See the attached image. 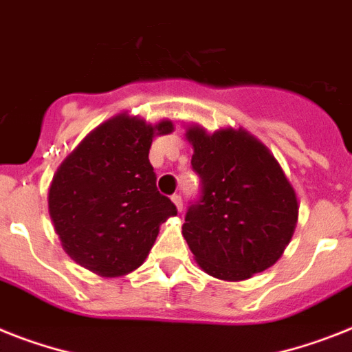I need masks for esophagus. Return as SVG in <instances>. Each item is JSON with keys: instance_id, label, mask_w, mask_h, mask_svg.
Listing matches in <instances>:
<instances>
[{"instance_id": "1", "label": "esophagus", "mask_w": 352, "mask_h": 352, "mask_svg": "<svg viewBox=\"0 0 352 352\" xmlns=\"http://www.w3.org/2000/svg\"><path fill=\"white\" fill-rule=\"evenodd\" d=\"M170 199H173V203H174V205H176V210H178V212H182V208H183L182 196H179V194H174V196L170 197Z\"/></svg>"}]
</instances>
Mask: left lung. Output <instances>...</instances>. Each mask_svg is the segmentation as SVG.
Listing matches in <instances>:
<instances>
[{
  "label": "left lung",
  "instance_id": "left-lung-1",
  "mask_svg": "<svg viewBox=\"0 0 352 352\" xmlns=\"http://www.w3.org/2000/svg\"><path fill=\"white\" fill-rule=\"evenodd\" d=\"M185 136L203 185L182 228L197 266L230 283L274 266L298 221L297 192L280 164L243 127L208 133L192 124Z\"/></svg>",
  "mask_w": 352,
  "mask_h": 352
}]
</instances>
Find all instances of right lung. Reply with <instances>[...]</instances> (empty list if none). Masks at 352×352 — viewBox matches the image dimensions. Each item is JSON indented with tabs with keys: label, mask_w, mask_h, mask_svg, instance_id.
Instances as JSON below:
<instances>
[{
	"label": "right lung",
	"mask_w": 352,
	"mask_h": 352,
	"mask_svg": "<svg viewBox=\"0 0 352 352\" xmlns=\"http://www.w3.org/2000/svg\"><path fill=\"white\" fill-rule=\"evenodd\" d=\"M173 129L165 118L147 124L120 113L66 156L50 183L48 212L69 259L109 278L144 264L160 225L176 216L149 164L153 138Z\"/></svg>",
	"instance_id": "1"
}]
</instances>
